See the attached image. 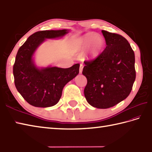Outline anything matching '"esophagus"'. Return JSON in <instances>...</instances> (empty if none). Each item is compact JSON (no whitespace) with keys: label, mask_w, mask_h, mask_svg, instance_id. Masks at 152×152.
Masks as SVG:
<instances>
[{"label":"esophagus","mask_w":152,"mask_h":152,"mask_svg":"<svg viewBox=\"0 0 152 152\" xmlns=\"http://www.w3.org/2000/svg\"><path fill=\"white\" fill-rule=\"evenodd\" d=\"M83 69V65L80 64V67H79V73H82Z\"/></svg>","instance_id":"obj_1"}]
</instances>
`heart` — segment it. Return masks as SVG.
Returning <instances> with one entry per match:
<instances>
[{
    "instance_id": "heart-1",
    "label": "heart",
    "mask_w": 152,
    "mask_h": 152,
    "mask_svg": "<svg viewBox=\"0 0 152 152\" xmlns=\"http://www.w3.org/2000/svg\"><path fill=\"white\" fill-rule=\"evenodd\" d=\"M76 45L80 51L88 48L86 56L90 59H94L101 53L104 46V40L101 36L96 35L94 33H86L77 39Z\"/></svg>"
}]
</instances>
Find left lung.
Instances as JSON below:
<instances>
[{
	"mask_svg": "<svg viewBox=\"0 0 152 152\" xmlns=\"http://www.w3.org/2000/svg\"><path fill=\"white\" fill-rule=\"evenodd\" d=\"M106 47L94 60L85 61L83 75L87 79L84 94L94 107L115 106L131 93L136 78L134 51L125 38L102 30Z\"/></svg>",
	"mask_w": 152,
	"mask_h": 152,
	"instance_id": "left-lung-1",
	"label": "left lung"
}]
</instances>
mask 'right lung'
Segmentation results:
<instances>
[{"label": "right lung", "mask_w": 152, "mask_h": 152, "mask_svg": "<svg viewBox=\"0 0 152 152\" xmlns=\"http://www.w3.org/2000/svg\"><path fill=\"white\" fill-rule=\"evenodd\" d=\"M69 29L46 30L29 37L18 51L13 67L14 83L18 91L33 106L52 107L60 100L68 82L79 73V64L69 68L54 66H37L35 54L46 39H61Z\"/></svg>", "instance_id": "obj_1"}]
</instances>
